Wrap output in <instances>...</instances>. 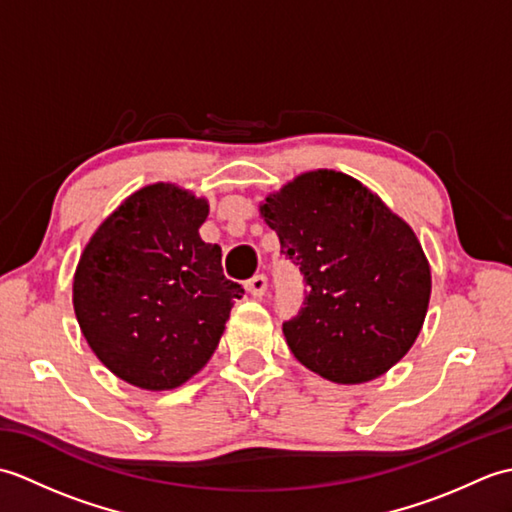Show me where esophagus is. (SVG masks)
I'll return each instance as SVG.
<instances>
[{
    "label": "esophagus",
    "instance_id": "1",
    "mask_svg": "<svg viewBox=\"0 0 512 512\" xmlns=\"http://www.w3.org/2000/svg\"><path fill=\"white\" fill-rule=\"evenodd\" d=\"M266 288H268L266 275H255V277H250V279L246 281V290H248L253 297H257V299L264 297Z\"/></svg>",
    "mask_w": 512,
    "mask_h": 512
}]
</instances>
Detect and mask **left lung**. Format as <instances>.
<instances>
[{
    "instance_id": "8db88e82",
    "label": "left lung",
    "mask_w": 512,
    "mask_h": 512,
    "mask_svg": "<svg viewBox=\"0 0 512 512\" xmlns=\"http://www.w3.org/2000/svg\"><path fill=\"white\" fill-rule=\"evenodd\" d=\"M259 213L308 286L303 308L284 323L297 361L336 385L389 372L416 343L431 297L429 259L413 228L334 169L292 178Z\"/></svg>"
}]
</instances>
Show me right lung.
Masks as SVG:
<instances>
[{
	"label": "right lung",
	"instance_id": "right-lung-1",
	"mask_svg": "<svg viewBox=\"0 0 512 512\" xmlns=\"http://www.w3.org/2000/svg\"><path fill=\"white\" fill-rule=\"evenodd\" d=\"M209 200L171 182L134 191L96 228L72 303L96 358L125 383L169 391L209 363L244 288L200 226Z\"/></svg>",
	"mask_w": 512,
	"mask_h": 512
}]
</instances>
